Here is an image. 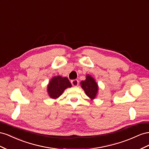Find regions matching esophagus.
<instances>
[{
	"instance_id": "esophagus-1",
	"label": "esophagus",
	"mask_w": 149,
	"mask_h": 149,
	"mask_svg": "<svg viewBox=\"0 0 149 149\" xmlns=\"http://www.w3.org/2000/svg\"><path fill=\"white\" fill-rule=\"evenodd\" d=\"M71 83H72V86H74V87H77L79 85V81H78V80H77V79L72 80L71 81Z\"/></svg>"
}]
</instances>
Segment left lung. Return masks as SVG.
Listing matches in <instances>:
<instances>
[{
    "label": "left lung",
    "instance_id": "8db88e82",
    "mask_svg": "<svg viewBox=\"0 0 149 149\" xmlns=\"http://www.w3.org/2000/svg\"><path fill=\"white\" fill-rule=\"evenodd\" d=\"M86 78V80L80 82V85L87 96L91 100H93L98 95L99 86L94 78H93L91 75L87 74Z\"/></svg>",
    "mask_w": 149,
    "mask_h": 149
}]
</instances>
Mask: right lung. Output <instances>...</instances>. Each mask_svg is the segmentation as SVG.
Returning <instances> with one entry per match:
<instances>
[{"label":"right lung","mask_w":149,"mask_h":149,"mask_svg":"<svg viewBox=\"0 0 149 149\" xmlns=\"http://www.w3.org/2000/svg\"><path fill=\"white\" fill-rule=\"evenodd\" d=\"M71 87L72 84L67 77L57 75L50 79L47 87V91L51 99H57L66 88Z\"/></svg>","instance_id":"1"}]
</instances>
